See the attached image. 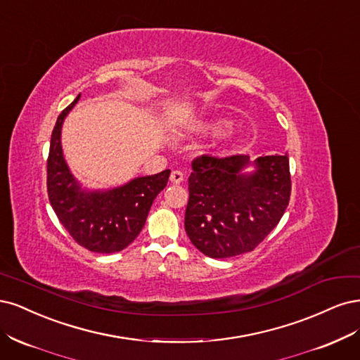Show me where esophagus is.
I'll use <instances>...</instances> for the list:
<instances>
[{"label": "esophagus", "mask_w": 360, "mask_h": 360, "mask_svg": "<svg viewBox=\"0 0 360 360\" xmlns=\"http://www.w3.org/2000/svg\"><path fill=\"white\" fill-rule=\"evenodd\" d=\"M184 181V173L181 170H173L170 173V182L172 184H181Z\"/></svg>", "instance_id": "1"}]
</instances>
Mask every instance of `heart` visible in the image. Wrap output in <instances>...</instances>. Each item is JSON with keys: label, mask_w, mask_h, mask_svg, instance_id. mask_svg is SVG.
Wrapping results in <instances>:
<instances>
[{"label": "heart", "mask_w": 360, "mask_h": 360, "mask_svg": "<svg viewBox=\"0 0 360 360\" xmlns=\"http://www.w3.org/2000/svg\"><path fill=\"white\" fill-rule=\"evenodd\" d=\"M230 121L217 118V120H206L195 124V130L202 134H211V133H221V131L229 129ZM239 143V134L235 130H227L224 134H218L214 141V148L218 153H230L233 150Z\"/></svg>", "instance_id": "heart-1"}]
</instances>
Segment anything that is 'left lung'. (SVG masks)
I'll return each instance as SVG.
<instances>
[{"instance_id":"8db88e82","label":"left lung","mask_w":360,"mask_h":360,"mask_svg":"<svg viewBox=\"0 0 360 360\" xmlns=\"http://www.w3.org/2000/svg\"><path fill=\"white\" fill-rule=\"evenodd\" d=\"M191 166L185 231L205 256L250 252L280 223L292 191L287 154L259 157L254 163L248 155H202Z\"/></svg>"}]
</instances>
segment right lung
<instances>
[{"label": "right lung", "mask_w": 360, "mask_h": 360, "mask_svg": "<svg viewBox=\"0 0 360 360\" xmlns=\"http://www.w3.org/2000/svg\"><path fill=\"white\" fill-rule=\"evenodd\" d=\"M75 101L60 113L53 127L48 158V194L53 211L72 238L84 248L110 254L127 248L141 233L150 206L165 190L170 170L139 176L110 190L84 188L67 166L61 129Z\"/></svg>", "instance_id": "1"}]
</instances>
